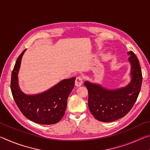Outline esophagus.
<instances>
[{
    "mask_svg": "<svg viewBox=\"0 0 150 150\" xmlns=\"http://www.w3.org/2000/svg\"><path fill=\"white\" fill-rule=\"evenodd\" d=\"M83 84V79L81 77H77L76 78L75 82V85L76 87H81Z\"/></svg>",
    "mask_w": 150,
    "mask_h": 150,
    "instance_id": "1",
    "label": "esophagus"
}]
</instances>
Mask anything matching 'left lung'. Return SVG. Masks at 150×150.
I'll return each instance as SVG.
<instances>
[{
	"mask_svg": "<svg viewBox=\"0 0 150 150\" xmlns=\"http://www.w3.org/2000/svg\"><path fill=\"white\" fill-rule=\"evenodd\" d=\"M128 55L130 64L128 85L108 88L88 81L84 83L88 93V108L96 120L105 122L118 120L131 110L136 101L142 86V70L136 55L132 52H128Z\"/></svg>",
	"mask_w": 150,
	"mask_h": 150,
	"instance_id": "8db88e82",
	"label": "left lung"
}]
</instances>
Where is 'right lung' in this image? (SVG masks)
<instances>
[{"label":"right lung","mask_w":150,"mask_h":150,"mask_svg":"<svg viewBox=\"0 0 150 150\" xmlns=\"http://www.w3.org/2000/svg\"><path fill=\"white\" fill-rule=\"evenodd\" d=\"M24 50L18 57L11 76L12 96L21 112L35 123L56 124L64 115L67 98L74 87L75 77L63 79L49 89L37 94H26L22 91L18 82V73Z\"/></svg>","instance_id":"add662e5"}]
</instances>
